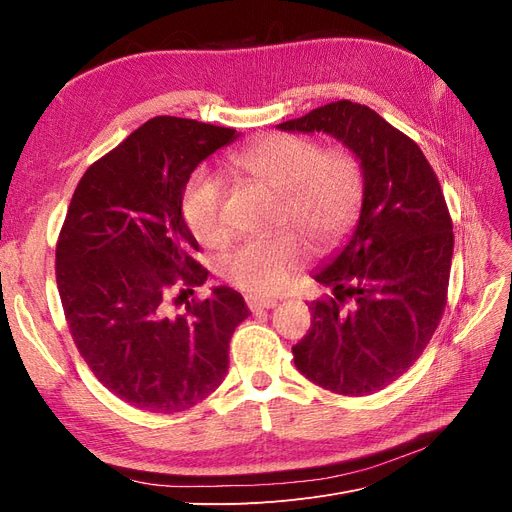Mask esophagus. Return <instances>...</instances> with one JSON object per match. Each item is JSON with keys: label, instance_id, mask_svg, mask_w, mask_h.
I'll list each match as a JSON object with an SVG mask.
<instances>
[{"label": "esophagus", "instance_id": "34e87169", "mask_svg": "<svg viewBox=\"0 0 512 512\" xmlns=\"http://www.w3.org/2000/svg\"><path fill=\"white\" fill-rule=\"evenodd\" d=\"M277 301L275 299H265V297H247V307L252 309V312H258V309H271L275 307Z\"/></svg>", "mask_w": 512, "mask_h": 512}]
</instances>
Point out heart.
Here are the masks:
<instances>
[{
  "label": "heart",
  "instance_id": "obj_1",
  "mask_svg": "<svg viewBox=\"0 0 512 512\" xmlns=\"http://www.w3.org/2000/svg\"><path fill=\"white\" fill-rule=\"evenodd\" d=\"M228 164L280 194L277 224L292 226L314 250L337 245L359 220L363 205L361 164L350 151H324L314 138L271 134L237 149ZM222 179L200 173L183 196V220L203 245L228 237L224 222ZM305 260V247L294 232L243 243L224 260L226 280L250 294L280 292Z\"/></svg>",
  "mask_w": 512,
  "mask_h": 512
}]
</instances>
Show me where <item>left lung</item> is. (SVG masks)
I'll list each match as a JSON object with an SVG mask.
<instances>
[{"label":"left lung","mask_w":512,"mask_h":512,"mask_svg":"<svg viewBox=\"0 0 512 512\" xmlns=\"http://www.w3.org/2000/svg\"><path fill=\"white\" fill-rule=\"evenodd\" d=\"M277 128L331 134L361 162L359 222L314 273L333 297L309 303L312 327L292 354L322 389L371 395L406 374L442 320L451 213L421 147L365 104L337 100Z\"/></svg>","instance_id":"left-lung-1"}]
</instances>
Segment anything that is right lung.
I'll return each mask as SVG.
<instances>
[{
    "instance_id": "obj_1",
    "label": "right lung",
    "mask_w": 512,
    "mask_h": 512,
    "mask_svg": "<svg viewBox=\"0 0 512 512\" xmlns=\"http://www.w3.org/2000/svg\"><path fill=\"white\" fill-rule=\"evenodd\" d=\"M239 134L194 119L153 117L91 164L72 194L55 252L61 305L94 376L126 404L173 414L203 401L228 371V344L250 316L218 286L173 314L179 289L209 271L181 200L194 168Z\"/></svg>"
}]
</instances>
